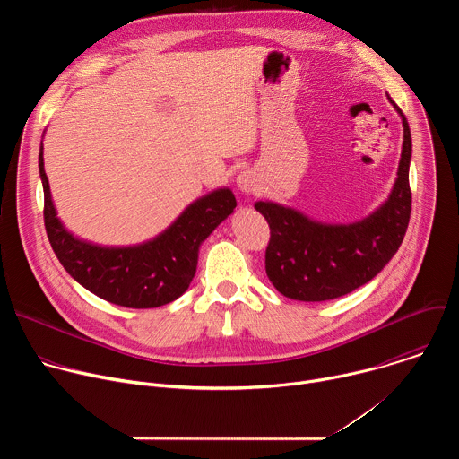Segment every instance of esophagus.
<instances>
[{"instance_id":"1","label":"esophagus","mask_w":459,"mask_h":459,"mask_svg":"<svg viewBox=\"0 0 459 459\" xmlns=\"http://www.w3.org/2000/svg\"><path fill=\"white\" fill-rule=\"evenodd\" d=\"M257 176H255V172L254 170H243V172H239L238 174V179H236V183H238V188L241 190V192H254L255 188H257Z\"/></svg>"}]
</instances>
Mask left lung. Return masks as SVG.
Wrapping results in <instances>:
<instances>
[{"label":"left lung","mask_w":459,"mask_h":459,"mask_svg":"<svg viewBox=\"0 0 459 459\" xmlns=\"http://www.w3.org/2000/svg\"><path fill=\"white\" fill-rule=\"evenodd\" d=\"M390 103L403 121V147L398 178L379 209L356 223L331 225L314 221L280 204L257 202L254 205L271 227L265 271L283 296L298 301L345 296L370 281L398 252L411 220L412 138L405 114L394 101L390 100Z\"/></svg>","instance_id":"1"}]
</instances>
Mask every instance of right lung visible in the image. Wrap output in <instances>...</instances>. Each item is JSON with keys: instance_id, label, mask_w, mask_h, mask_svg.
I'll return each instance as SVG.
<instances>
[{"instance_id": "add662e5", "label": "right lung", "mask_w": 459, "mask_h": 459, "mask_svg": "<svg viewBox=\"0 0 459 459\" xmlns=\"http://www.w3.org/2000/svg\"><path fill=\"white\" fill-rule=\"evenodd\" d=\"M45 195V230L59 264L98 298L128 307L154 308L178 299L198 267L200 245L236 209L230 188H218L190 204L160 236L133 247H101L71 234L59 221L39 147Z\"/></svg>"}]
</instances>
